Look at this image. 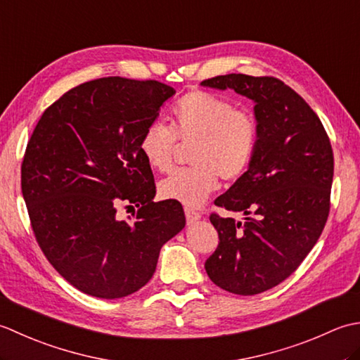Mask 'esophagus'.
I'll return each mask as SVG.
<instances>
[{
  "instance_id": "esophagus-1",
  "label": "esophagus",
  "mask_w": 360,
  "mask_h": 360,
  "mask_svg": "<svg viewBox=\"0 0 360 360\" xmlns=\"http://www.w3.org/2000/svg\"><path fill=\"white\" fill-rule=\"evenodd\" d=\"M186 218H187V223L192 224V223H195V221H198V219L201 218V213L196 212L195 209L186 207Z\"/></svg>"
}]
</instances>
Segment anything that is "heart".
<instances>
[{
  "label": "heart",
  "instance_id": "1",
  "mask_svg": "<svg viewBox=\"0 0 360 360\" xmlns=\"http://www.w3.org/2000/svg\"><path fill=\"white\" fill-rule=\"evenodd\" d=\"M259 139L254 112L236 108L229 98L190 91L174 103L172 127L151 122L143 129L139 150L145 162L156 172L170 170L178 141L192 145V167L174 170L159 182L164 200L198 205L218 187L219 178L238 181L249 170Z\"/></svg>",
  "mask_w": 360,
  "mask_h": 360
}]
</instances>
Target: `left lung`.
I'll return each instance as SVG.
<instances>
[{"label":"left lung","mask_w":360,"mask_h":360,"mask_svg":"<svg viewBox=\"0 0 360 360\" xmlns=\"http://www.w3.org/2000/svg\"><path fill=\"white\" fill-rule=\"evenodd\" d=\"M201 85L231 88L255 102L254 160L215 200L246 218L238 223L212 213L219 243L204 264L221 289L255 295L286 280L322 235L331 207V142L317 114L280 79L227 74Z\"/></svg>","instance_id":"obj_1"}]
</instances>
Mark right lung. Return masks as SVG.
<instances>
[{"label": "right lung", "mask_w": 360, "mask_h": 360, "mask_svg": "<svg viewBox=\"0 0 360 360\" xmlns=\"http://www.w3.org/2000/svg\"><path fill=\"white\" fill-rule=\"evenodd\" d=\"M173 94L158 80H89L46 108L30 136L21 164L30 226L53 269L82 292H136L186 226L182 205L153 201L155 176L139 150ZM120 205L138 212L119 220Z\"/></svg>", "instance_id": "right-lung-1"}]
</instances>
